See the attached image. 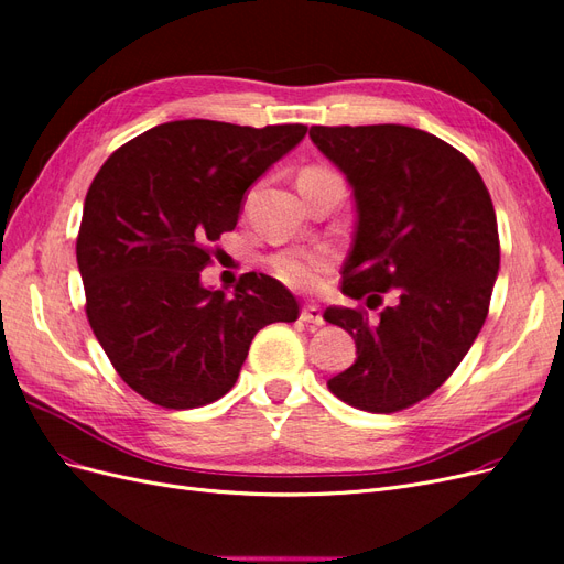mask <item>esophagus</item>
<instances>
[{"instance_id":"34e87169","label":"esophagus","mask_w":564,"mask_h":564,"mask_svg":"<svg viewBox=\"0 0 564 564\" xmlns=\"http://www.w3.org/2000/svg\"><path fill=\"white\" fill-rule=\"evenodd\" d=\"M301 319H303V322H311V324H315V327H322V324H324L322 311L317 308L315 303L303 305V308H301Z\"/></svg>"}]
</instances>
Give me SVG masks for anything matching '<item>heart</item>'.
Masks as SVG:
<instances>
[{
    "label": "heart",
    "mask_w": 564,
    "mask_h": 564,
    "mask_svg": "<svg viewBox=\"0 0 564 564\" xmlns=\"http://www.w3.org/2000/svg\"><path fill=\"white\" fill-rule=\"evenodd\" d=\"M332 172L322 166H308L303 169L299 181H315V178H329ZM332 268V253L329 251H292L282 253L278 259H272V270L280 280L299 289L317 286L324 278V272Z\"/></svg>",
    "instance_id": "obj_1"
}]
</instances>
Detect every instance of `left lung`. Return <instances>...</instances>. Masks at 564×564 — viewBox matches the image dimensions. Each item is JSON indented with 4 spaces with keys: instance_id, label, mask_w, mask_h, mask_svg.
<instances>
[{
    "instance_id": "1",
    "label": "left lung",
    "mask_w": 564,
    "mask_h": 564,
    "mask_svg": "<svg viewBox=\"0 0 564 564\" xmlns=\"http://www.w3.org/2000/svg\"><path fill=\"white\" fill-rule=\"evenodd\" d=\"M317 150L352 187L357 228L340 292L379 319L329 305L324 319L355 338L357 360L329 379L338 400L390 414L425 400L464 360L499 275L491 197L468 158L404 124L311 127Z\"/></svg>"
}]
</instances>
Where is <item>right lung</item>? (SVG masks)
Listing matches in <instances>:
<instances>
[{
    "label": "right lung",
    "instance_id": "obj_1",
    "mask_svg": "<svg viewBox=\"0 0 564 564\" xmlns=\"http://www.w3.org/2000/svg\"><path fill=\"white\" fill-rule=\"evenodd\" d=\"M305 131L178 119L135 135L96 174L77 237L87 317L119 377L152 404L224 398L253 336L299 317L275 278L247 272L226 296L199 272L237 226L245 193Z\"/></svg>",
    "mask_w": 564,
    "mask_h": 564
}]
</instances>
